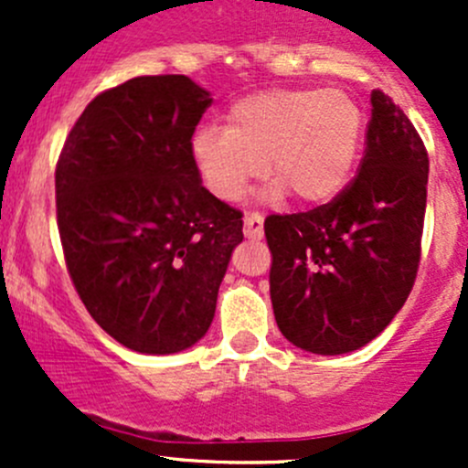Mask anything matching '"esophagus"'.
Returning <instances> with one entry per match:
<instances>
[{
    "label": "esophagus",
    "mask_w": 468,
    "mask_h": 468,
    "mask_svg": "<svg viewBox=\"0 0 468 468\" xmlns=\"http://www.w3.org/2000/svg\"><path fill=\"white\" fill-rule=\"evenodd\" d=\"M244 235H247L249 239H261L264 235V219L262 215H258V212H249L247 217H244Z\"/></svg>",
    "instance_id": "34e87169"
}]
</instances>
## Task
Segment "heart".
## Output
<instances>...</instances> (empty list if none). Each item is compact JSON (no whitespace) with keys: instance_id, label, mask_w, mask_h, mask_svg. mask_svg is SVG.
I'll return each mask as SVG.
<instances>
[{"instance_id":"heart-1","label":"heart","mask_w":468,"mask_h":468,"mask_svg":"<svg viewBox=\"0 0 468 468\" xmlns=\"http://www.w3.org/2000/svg\"><path fill=\"white\" fill-rule=\"evenodd\" d=\"M360 140L362 112L346 92L273 88L235 101L226 126H199L190 151L215 199L238 201L267 174L271 199L292 192L299 201H324L351 176Z\"/></svg>"}]
</instances>
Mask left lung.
I'll list each match as a JSON object with an SVG mask.
<instances>
[{
	"label": "left lung",
	"instance_id": "left-lung-1",
	"mask_svg": "<svg viewBox=\"0 0 468 468\" xmlns=\"http://www.w3.org/2000/svg\"><path fill=\"white\" fill-rule=\"evenodd\" d=\"M371 106L357 176L314 210L264 219L276 324L317 356L378 337L408 301L421 261L428 151L382 90Z\"/></svg>",
	"mask_w": 468,
	"mask_h": 468
}]
</instances>
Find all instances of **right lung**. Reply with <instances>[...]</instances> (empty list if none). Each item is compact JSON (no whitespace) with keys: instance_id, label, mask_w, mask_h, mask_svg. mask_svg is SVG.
Returning a JSON list of instances; mask_svg holds the SVG:
<instances>
[{"instance_id":"obj_1","label":"right lung","mask_w":468,"mask_h":468,"mask_svg":"<svg viewBox=\"0 0 468 468\" xmlns=\"http://www.w3.org/2000/svg\"><path fill=\"white\" fill-rule=\"evenodd\" d=\"M212 99L183 74L97 94L56 163L65 264L90 317L126 348L167 356L210 328L242 212L201 186L190 143Z\"/></svg>"}]
</instances>
